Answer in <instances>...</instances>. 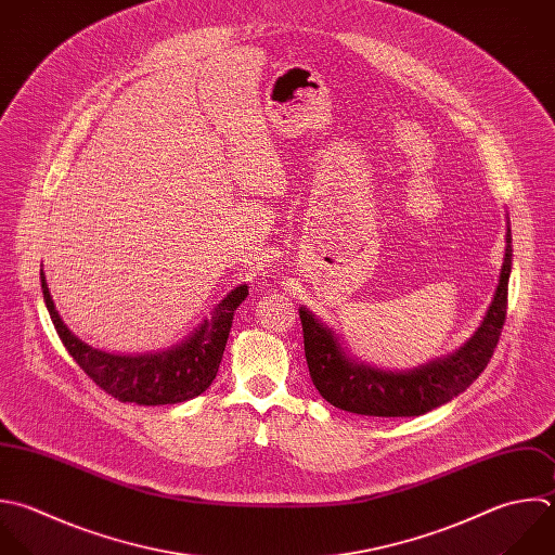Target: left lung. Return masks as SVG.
Wrapping results in <instances>:
<instances>
[{
  "label": "left lung",
  "instance_id": "8db88e82",
  "mask_svg": "<svg viewBox=\"0 0 555 555\" xmlns=\"http://www.w3.org/2000/svg\"><path fill=\"white\" fill-rule=\"evenodd\" d=\"M505 258L492 304L477 332L453 356L429 362L410 373H386L351 362L332 330L299 310L304 349L312 384L332 405L364 416H418L466 390L490 362L499 343L512 269V234H505Z\"/></svg>",
  "mask_w": 555,
  "mask_h": 555
}]
</instances>
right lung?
Returning a JSON list of instances; mask_svg holds the SVG:
<instances>
[{
  "label": "right lung",
  "mask_w": 555,
  "mask_h": 555,
  "mask_svg": "<svg viewBox=\"0 0 555 555\" xmlns=\"http://www.w3.org/2000/svg\"><path fill=\"white\" fill-rule=\"evenodd\" d=\"M43 299L52 323L80 369L111 397L139 405L182 403L202 395L217 377L234 310L249 295L247 286H236L215 310L212 321H204L180 347L147 356H115L82 343L61 319L46 275L41 271Z\"/></svg>",
  "instance_id": "1"
}]
</instances>
